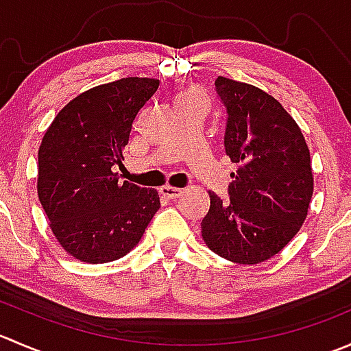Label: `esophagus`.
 <instances>
[{"instance_id":"esophagus-1","label":"esophagus","mask_w":351,"mask_h":351,"mask_svg":"<svg viewBox=\"0 0 351 351\" xmlns=\"http://www.w3.org/2000/svg\"><path fill=\"white\" fill-rule=\"evenodd\" d=\"M159 193H161L162 197H166V198H178L180 195H182V190L180 189H176V186H161V189H159Z\"/></svg>"}]
</instances>
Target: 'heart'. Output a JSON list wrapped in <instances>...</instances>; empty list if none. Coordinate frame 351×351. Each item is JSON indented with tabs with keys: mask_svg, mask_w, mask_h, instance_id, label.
<instances>
[{
	"mask_svg": "<svg viewBox=\"0 0 351 351\" xmlns=\"http://www.w3.org/2000/svg\"><path fill=\"white\" fill-rule=\"evenodd\" d=\"M192 101H200L205 104V93L198 86H190L180 95L178 104H192Z\"/></svg>",
	"mask_w": 351,
	"mask_h": 351,
	"instance_id": "heart-1",
	"label": "heart"
}]
</instances>
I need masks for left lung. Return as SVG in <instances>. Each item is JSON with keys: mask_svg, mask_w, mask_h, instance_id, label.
Returning a JSON list of instances; mask_svg holds the SVG:
<instances>
[{"mask_svg": "<svg viewBox=\"0 0 351 351\" xmlns=\"http://www.w3.org/2000/svg\"><path fill=\"white\" fill-rule=\"evenodd\" d=\"M215 91L228 110L226 154L238 169L229 198L208 192L202 238L232 263L256 265L280 253L306 221L314 190L309 147L271 95L222 76Z\"/></svg>", "mask_w": 351, "mask_h": 351, "instance_id": "obj_1", "label": "left lung"}]
</instances>
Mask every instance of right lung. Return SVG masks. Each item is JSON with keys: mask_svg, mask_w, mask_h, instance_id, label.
I'll list each match as a JSON object with an SVG mask.
<instances>
[{"mask_svg": "<svg viewBox=\"0 0 351 351\" xmlns=\"http://www.w3.org/2000/svg\"><path fill=\"white\" fill-rule=\"evenodd\" d=\"M159 86L122 77L77 95L56 115L38 147L37 193L59 244L84 263L125 256L159 208L154 189L119 182L117 165L139 110Z\"/></svg>", "mask_w": 351, "mask_h": 351, "instance_id": "1", "label": "right lung"}]
</instances>
